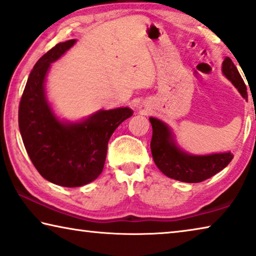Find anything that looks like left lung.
I'll return each mask as SVG.
<instances>
[{
    "label": "left lung",
    "instance_id": "1",
    "mask_svg": "<svg viewBox=\"0 0 256 256\" xmlns=\"http://www.w3.org/2000/svg\"><path fill=\"white\" fill-rule=\"evenodd\" d=\"M223 74L230 80L242 95L247 98V88L238 68L230 57H226L222 64ZM152 128L150 150L156 166L169 178L184 182H200L223 170L234 155L230 152L209 155L188 154L177 146L170 128L158 118L150 117Z\"/></svg>",
    "mask_w": 256,
    "mask_h": 256
}]
</instances>
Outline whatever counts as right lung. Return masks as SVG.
Segmentation results:
<instances>
[{
	"label": "right lung",
	"instance_id": "1",
	"mask_svg": "<svg viewBox=\"0 0 256 256\" xmlns=\"http://www.w3.org/2000/svg\"><path fill=\"white\" fill-rule=\"evenodd\" d=\"M74 44V39L57 44L38 60L18 110L19 131L33 166L48 182L64 188L86 185L100 176L110 136L133 115V110L125 106L98 110L78 123L55 116L46 98V76L50 63Z\"/></svg>",
	"mask_w": 256,
	"mask_h": 256
}]
</instances>
